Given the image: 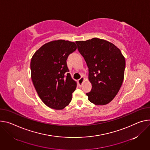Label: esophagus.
Here are the masks:
<instances>
[{
	"label": "esophagus",
	"instance_id": "34e87169",
	"mask_svg": "<svg viewBox=\"0 0 150 150\" xmlns=\"http://www.w3.org/2000/svg\"><path fill=\"white\" fill-rule=\"evenodd\" d=\"M84 80H85V78H84V76H81V78L78 80V83H79V84L80 86H81V85L83 84V82L84 81Z\"/></svg>",
	"mask_w": 150,
	"mask_h": 150
}]
</instances>
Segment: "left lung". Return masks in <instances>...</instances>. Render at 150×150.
Instances as JSON below:
<instances>
[{
	"label": "left lung",
	"mask_w": 150,
	"mask_h": 150,
	"mask_svg": "<svg viewBox=\"0 0 150 150\" xmlns=\"http://www.w3.org/2000/svg\"><path fill=\"white\" fill-rule=\"evenodd\" d=\"M78 50L88 67V80L92 85L86 94L96 105L111 102L119 91L124 79L125 58L112 43L97 38L75 42Z\"/></svg>",
	"instance_id": "8db88e82"
}]
</instances>
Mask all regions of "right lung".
<instances>
[{"mask_svg": "<svg viewBox=\"0 0 150 150\" xmlns=\"http://www.w3.org/2000/svg\"><path fill=\"white\" fill-rule=\"evenodd\" d=\"M76 48L74 42L52 40L39 48L32 57L33 84L40 99L51 108L63 110L72 100L76 83L68 73L66 60Z\"/></svg>", "mask_w": 150, "mask_h": 150, "instance_id": "add662e5", "label": "right lung"}]
</instances>
